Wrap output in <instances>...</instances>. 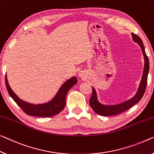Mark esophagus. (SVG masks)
<instances>
[{"instance_id":"obj_1","label":"esophagus","mask_w":154,"mask_h":154,"mask_svg":"<svg viewBox=\"0 0 154 154\" xmlns=\"http://www.w3.org/2000/svg\"><path fill=\"white\" fill-rule=\"evenodd\" d=\"M79 75L81 79H85L86 78V74H85V72H83V71H80L79 73Z\"/></svg>"}]
</instances>
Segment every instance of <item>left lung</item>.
<instances>
[{
	"label": "left lung",
	"instance_id": "8db88e82",
	"mask_svg": "<svg viewBox=\"0 0 154 154\" xmlns=\"http://www.w3.org/2000/svg\"><path fill=\"white\" fill-rule=\"evenodd\" d=\"M132 38L134 42H137L140 47L141 50L143 51V54L144 56V60H145V65H144V69L143 75H142L141 81L139 85L138 91L134 96L131 98L129 99L128 100H126L123 103L116 104V105H103L100 103L98 100V97L95 89L92 87V96L89 100V105L93 109V110L98 114L103 116H114L119 114L128 109L133 107L134 105L138 103L141 100L143 96L145 94L146 84H147V77L149 74V58L145 53V47L143 45V42L140 39V38L136 34H134L132 33Z\"/></svg>",
	"mask_w": 154,
	"mask_h": 154
}]
</instances>
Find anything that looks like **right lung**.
<instances>
[{
  "instance_id": "obj_1",
  "label": "right lung",
  "mask_w": 154,
  "mask_h": 154,
  "mask_svg": "<svg viewBox=\"0 0 154 154\" xmlns=\"http://www.w3.org/2000/svg\"><path fill=\"white\" fill-rule=\"evenodd\" d=\"M76 77L73 76L64 82L60 87L55 96L50 101L42 104H32L23 100L14 93L8 83V78L5 75V85L8 91L16 103L22 109L25 113L29 116L37 117H51L63 110L65 106V98L69 89L77 83Z\"/></svg>"
}]
</instances>
